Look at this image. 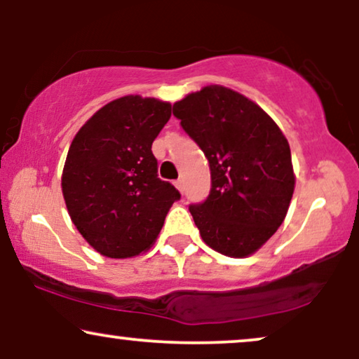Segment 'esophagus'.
<instances>
[{"label": "esophagus", "instance_id": "esophagus-1", "mask_svg": "<svg viewBox=\"0 0 359 359\" xmlns=\"http://www.w3.org/2000/svg\"><path fill=\"white\" fill-rule=\"evenodd\" d=\"M175 186H176V189L180 191V193H183V180H176Z\"/></svg>", "mask_w": 359, "mask_h": 359}]
</instances>
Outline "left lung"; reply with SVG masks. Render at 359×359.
Returning <instances> with one entry per match:
<instances>
[{
	"label": "left lung",
	"mask_w": 359,
	"mask_h": 359,
	"mask_svg": "<svg viewBox=\"0 0 359 359\" xmlns=\"http://www.w3.org/2000/svg\"><path fill=\"white\" fill-rule=\"evenodd\" d=\"M173 114L209 160L210 194L189 205L201 237L225 257H250L291 204L296 175L287 139L257 102L220 85L189 93Z\"/></svg>",
	"instance_id": "1"
}]
</instances>
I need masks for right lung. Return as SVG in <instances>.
Wrapping results in <instances>:
<instances>
[{
	"label": "right lung",
	"mask_w": 359,
	"mask_h": 359,
	"mask_svg": "<svg viewBox=\"0 0 359 359\" xmlns=\"http://www.w3.org/2000/svg\"><path fill=\"white\" fill-rule=\"evenodd\" d=\"M170 116V102L122 96L96 111L68 149L63 199L78 232L102 257L147 252L181 198L173 184L158 178L151 154Z\"/></svg>",
	"instance_id": "add662e5"
}]
</instances>
